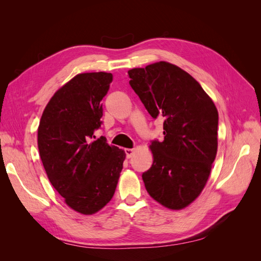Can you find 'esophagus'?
Masks as SVG:
<instances>
[{"instance_id":"34e87169","label":"esophagus","mask_w":261,"mask_h":261,"mask_svg":"<svg viewBox=\"0 0 261 261\" xmlns=\"http://www.w3.org/2000/svg\"><path fill=\"white\" fill-rule=\"evenodd\" d=\"M134 149H129V148H127V149H125V153H126V158H127V159H130V158L133 156V154H134Z\"/></svg>"}]
</instances>
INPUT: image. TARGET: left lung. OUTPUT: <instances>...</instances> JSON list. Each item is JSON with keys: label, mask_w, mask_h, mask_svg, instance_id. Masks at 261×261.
I'll return each instance as SVG.
<instances>
[{"label": "left lung", "mask_w": 261, "mask_h": 261, "mask_svg": "<svg viewBox=\"0 0 261 261\" xmlns=\"http://www.w3.org/2000/svg\"><path fill=\"white\" fill-rule=\"evenodd\" d=\"M129 85L153 118L163 117L162 143L143 174L148 194L171 210L189 206L206 186L218 151V110L184 69L160 61L128 70Z\"/></svg>", "instance_id": "obj_1"}]
</instances>
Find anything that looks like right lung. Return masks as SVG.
<instances>
[{"instance_id":"1","label":"right lung","mask_w":261,"mask_h":261,"mask_svg":"<svg viewBox=\"0 0 261 261\" xmlns=\"http://www.w3.org/2000/svg\"><path fill=\"white\" fill-rule=\"evenodd\" d=\"M112 74H78L53 94L38 127V148L52 186L69 208L90 216L112 199L125 151L91 140L103 115Z\"/></svg>"}]
</instances>
